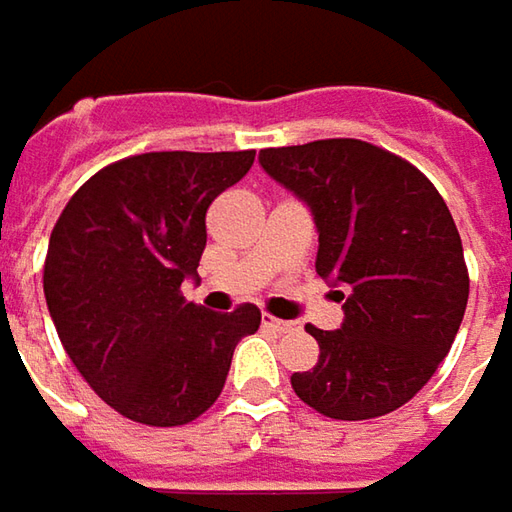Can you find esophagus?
Instances as JSON below:
<instances>
[{"label":"esophagus","instance_id":"1","mask_svg":"<svg viewBox=\"0 0 512 512\" xmlns=\"http://www.w3.org/2000/svg\"><path fill=\"white\" fill-rule=\"evenodd\" d=\"M263 326L272 328V331H277V334H289V331L297 328V323H294V320H277V317H272V314H263Z\"/></svg>","mask_w":512,"mask_h":512}]
</instances>
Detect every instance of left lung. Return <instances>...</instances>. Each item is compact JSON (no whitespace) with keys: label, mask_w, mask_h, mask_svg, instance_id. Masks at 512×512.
Listing matches in <instances>:
<instances>
[{"label":"left lung","mask_w":512,"mask_h":512,"mask_svg":"<svg viewBox=\"0 0 512 512\" xmlns=\"http://www.w3.org/2000/svg\"><path fill=\"white\" fill-rule=\"evenodd\" d=\"M260 167L309 206L317 274L343 303L337 331L291 388L331 419L397 411L448 357L467 306L465 252L436 186L388 150L357 138L260 150Z\"/></svg>","instance_id":"left-lung-1"}]
</instances>
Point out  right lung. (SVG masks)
Wrapping results in <instances>:
<instances>
[{"mask_svg":"<svg viewBox=\"0 0 512 512\" xmlns=\"http://www.w3.org/2000/svg\"><path fill=\"white\" fill-rule=\"evenodd\" d=\"M255 164L243 152H144L67 201L45 260V300L67 357L121 416L175 428L221 397L235 345L260 311L186 303L206 209Z\"/></svg>","mask_w":512,"mask_h":512,"instance_id":"obj_1","label":"right lung"}]
</instances>
